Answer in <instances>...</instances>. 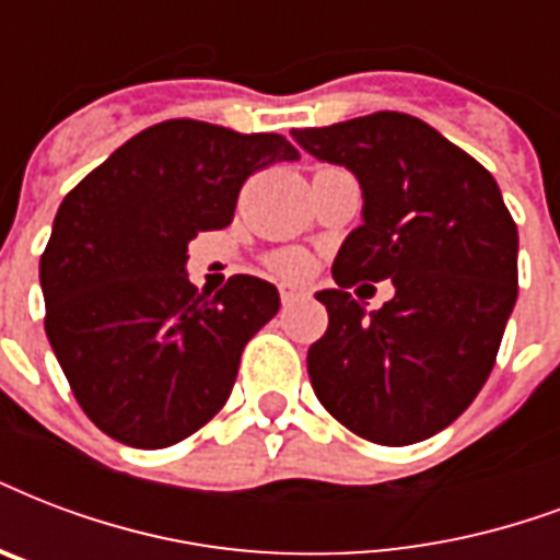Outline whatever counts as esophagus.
Returning <instances> with one entry per match:
<instances>
[{
  "label": "esophagus",
  "instance_id": "obj_1",
  "mask_svg": "<svg viewBox=\"0 0 560 560\" xmlns=\"http://www.w3.org/2000/svg\"><path fill=\"white\" fill-rule=\"evenodd\" d=\"M279 293H281V302H284V305H290V302H299V299L308 296V290L302 288V284H281Z\"/></svg>",
  "mask_w": 560,
  "mask_h": 560
}]
</instances>
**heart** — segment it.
I'll return each instance as SVG.
<instances>
[{
    "mask_svg": "<svg viewBox=\"0 0 560 560\" xmlns=\"http://www.w3.org/2000/svg\"><path fill=\"white\" fill-rule=\"evenodd\" d=\"M276 267L284 272H296L305 267V261H302V255H293V252H288V255H279V258H276Z\"/></svg>",
    "mask_w": 560,
    "mask_h": 560,
    "instance_id": "b5f03b06",
    "label": "heart"
}]
</instances>
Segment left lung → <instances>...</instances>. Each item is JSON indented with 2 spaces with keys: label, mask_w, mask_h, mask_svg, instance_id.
<instances>
[{
  "label": "left lung",
  "mask_w": 560,
  "mask_h": 560,
  "mask_svg": "<svg viewBox=\"0 0 560 560\" xmlns=\"http://www.w3.org/2000/svg\"><path fill=\"white\" fill-rule=\"evenodd\" d=\"M290 135L347 166L364 196V223L331 267L337 288L317 293L328 328L308 349L314 394L364 441H425L488 382L517 302V225L497 178L399 110ZM382 278L397 293L366 318L348 288Z\"/></svg>",
  "instance_id": "1"
}]
</instances>
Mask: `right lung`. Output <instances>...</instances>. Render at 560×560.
<instances>
[{"label": "right lung", "instance_id": "right-lung-1", "mask_svg": "<svg viewBox=\"0 0 560 560\" xmlns=\"http://www.w3.org/2000/svg\"><path fill=\"white\" fill-rule=\"evenodd\" d=\"M296 158L281 135L166 119L63 196L40 258L46 337L108 438L164 450L223 408L279 290L255 276L194 288L187 243L232 223L252 173Z\"/></svg>", "mask_w": 560, "mask_h": 560}]
</instances>
